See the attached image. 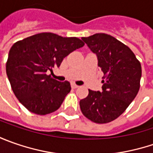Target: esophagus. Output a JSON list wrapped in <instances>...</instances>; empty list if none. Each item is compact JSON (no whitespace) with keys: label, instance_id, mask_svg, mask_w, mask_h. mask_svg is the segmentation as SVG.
Masks as SVG:
<instances>
[{"label":"esophagus","instance_id":"obj_1","mask_svg":"<svg viewBox=\"0 0 153 153\" xmlns=\"http://www.w3.org/2000/svg\"><path fill=\"white\" fill-rule=\"evenodd\" d=\"M71 87H72L73 88H79V86L75 84V83H72V84H71Z\"/></svg>","mask_w":153,"mask_h":153}]
</instances>
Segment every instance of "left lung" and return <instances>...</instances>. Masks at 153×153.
Here are the masks:
<instances>
[{"label":"left lung","instance_id":"1","mask_svg":"<svg viewBox=\"0 0 153 153\" xmlns=\"http://www.w3.org/2000/svg\"><path fill=\"white\" fill-rule=\"evenodd\" d=\"M82 39L96 53L104 76L102 92L88 89L80 108L92 122L107 123L123 114L137 95L141 65L128 46L110 35L97 33Z\"/></svg>","mask_w":153,"mask_h":153}]
</instances>
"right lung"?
I'll use <instances>...</instances> for the list:
<instances>
[{
	"mask_svg": "<svg viewBox=\"0 0 153 153\" xmlns=\"http://www.w3.org/2000/svg\"><path fill=\"white\" fill-rule=\"evenodd\" d=\"M84 46L77 37L39 33L15 42L9 51L6 71L15 96L25 108L47 115L60 107L71 88L47 72L59 67L64 58Z\"/></svg>",
	"mask_w": 153,
	"mask_h": 153,
	"instance_id": "obj_1",
	"label": "right lung"
}]
</instances>
